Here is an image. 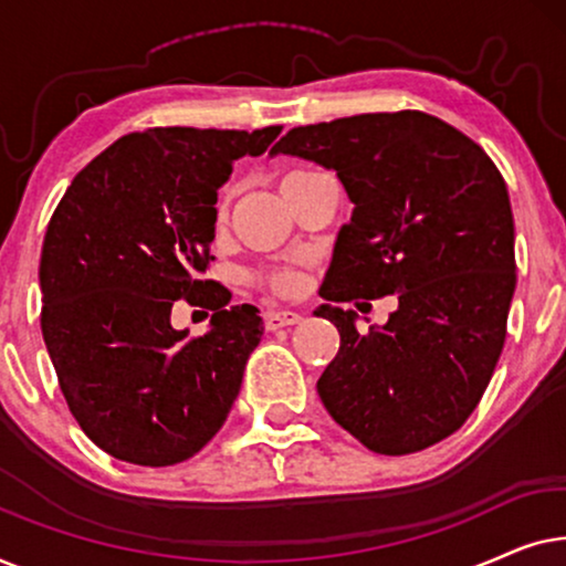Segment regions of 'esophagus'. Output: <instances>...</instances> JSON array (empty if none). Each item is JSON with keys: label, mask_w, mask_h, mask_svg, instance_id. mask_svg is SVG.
I'll return each instance as SVG.
<instances>
[{"label": "esophagus", "mask_w": 566, "mask_h": 566, "mask_svg": "<svg viewBox=\"0 0 566 566\" xmlns=\"http://www.w3.org/2000/svg\"><path fill=\"white\" fill-rule=\"evenodd\" d=\"M298 322H301V314H296V312H268L265 314L268 329L291 327V324H298Z\"/></svg>", "instance_id": "esophagus-1"}]
</instances>
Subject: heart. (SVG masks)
Segmentation results:
<instances>
[{
	"label": "heart",
	"instance_id": "1",
	"mask_svg": "<svg viewBox=\"0 0 566 566\" xmlns=\"http://www.w3.org/2000/svg\"><path fill=\"white\" fill-rule=\"evenodd\" d=\"M221 213H223V203H221ZM260 283L265 285L268 291L277 293V296H291V293H296L301 289V275L296 268H277L273 273L262 275Z\"/></svg>",
	"mask_w": 566,
	"mask_h": 566
}]
</instances>
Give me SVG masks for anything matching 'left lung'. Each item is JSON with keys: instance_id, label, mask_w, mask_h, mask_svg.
Here are the masks:
<instances>
[{"instance_id": "left-lung-1", "label": "left lung", "mask_w": 566, "mask_h": 566, "mask_svg": "<svg viewBox=\"0 0 566 566\" xmlns=\"http://www.w3.org/2000/svg\"><path fill=\"white\" fill-rule=\"evenodd\" d=\"M270 154L335 169L350 198L316 308L339 350L316 391L368 451L436 446L474 412L497 366L515 291V227L500 169L459 128L420 111L291 128ZM400 308L360 336L353 297Z\"/></svg>"}]
</instances>
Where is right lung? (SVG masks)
Listing matches in <instances>:
<instances>
[{"label":"right lung","mask_w":566,"mask_h":566,"mask_svg":"<svg viewBox=\"0 0 566 566\" xmlns=\"http://www.w3.org/2000/svg\"><path fill=\"white\" fill-rule=\"evenodd\" d=\"M281 126L149 128L97 154L45 229L41 329L59 386L92 443L138 467L196 455L234 405L262 319L203 281L216 200L234 159ZM177 297L214 312L203 338L175 331Z\"/></svg>","instance_id":"1"}]
</instances>
